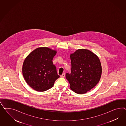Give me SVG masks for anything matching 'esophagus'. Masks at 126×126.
I'll list each match as a JSON object with an SVG mask.
<instances>
[{
  "instance_id": "34e87169",
  "label": "esophagus",
  "mask_w": 126,
  "mask_h": 126,
  "mask_svg": "<svg viewBox=\"0 0 126 126\" xmlns=\"http://www.w3.org/2000/svg\"><path fill=\"white\" fill-rule=\"evenodd\" d=\"M65 77V73H63L62 75H61V78H64Z\"/></svg>"
}]
</instances>
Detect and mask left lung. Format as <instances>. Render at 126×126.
Returning a JSON list of instances; mask_svg holds the SVG:
<instances>
[{
	"mask_svg": "<svg viewBox=\"0 0 126 126\" xmlns=\"http://www.w3.org/2000/svg\"><path fill=\"white\" fill-rule=\"evenodd\" d=\"M71 73L65 77L70 88L78 94L90 90L99 82L102 73V67L98 57L90 50L79 49L70 55Z\"/></svg>",
	"mask_w": 126,
	"mask_h": 126,
	"instance_id": "1",
	"label": "left lung"
}]
</instances>
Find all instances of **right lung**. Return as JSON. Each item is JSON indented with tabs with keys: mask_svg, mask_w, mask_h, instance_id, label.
I'll list each match as a JSON object with an SVG mask.
<instances>
[{
	"mask_svg": "<svg viewBox=\"0 0 126 126\" xmlns=\"http://www.w3.org/2000/svg\"><path fill=\"white\" fill-rule=\"evenodd\" d=\"M56 50L47 47L37 48L24 60L22 74L26 82L32 88L44 92L53 87L60 78L53 63Z\"/></svg>",
	"mask_w": 126,
	"mask_h": 126,
	"instance_id": "add662e5",
	"label": "right lung"
}]
</instances>
